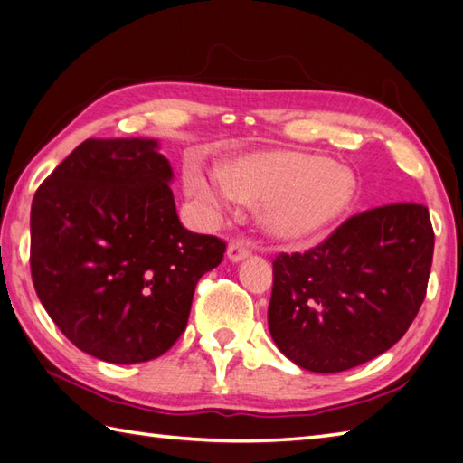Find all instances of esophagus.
I'll use <instances>...</instances> for the list:
<instances>
[{
    "mask_svg": "<svg viewBox=\"0 0 463 463\" xmlns=\"http://www.w3.org/2000/svg\"><path fill=\"white\" fill-rule=\"evenodd\" d=\"M226 252H229V259L232 262L247 259L250 255V242L249 241H232L229 244V250H226Z\"/></svg>",
    "mask_w": 463,
    "mask_h": 463,
    "instance_id": "obj_1",
    "label": "esophagus"
}]
</instances>
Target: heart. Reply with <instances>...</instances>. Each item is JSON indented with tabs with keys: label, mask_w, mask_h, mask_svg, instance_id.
Instances as JSON below:
<instances>
[{
	"label": "heart",
	"mask_w": 463,
	"mask_h": 463,
	"mask_svg": "<svg viewBox=\"0 0 463 463\" xmlns=\"http://www.w3.org/2000/svg\"><path fill=\"white\" fill-rule=\"evenodd\" d=\"M188 194L211 216H222L241 201L265 203L262 222L280 239H309L337 222L355 198L353 172L317 154L259 152L222 172L188 166Z\"/></svg>",
	"instance_id": "heart-1"
}]
</instances>
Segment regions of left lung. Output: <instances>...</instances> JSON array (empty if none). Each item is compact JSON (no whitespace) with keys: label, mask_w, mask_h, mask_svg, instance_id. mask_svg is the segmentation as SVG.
Wrapping results in <instances>:
<instances>
[{"label":"left lung","mask_w":463,"mask_h":463,"mask_svg":"<svg viewBox=\"0 0 463 463\" xmlns=\"http://www.w3.org/2000/svg\"><path fill=\"white\" fill-rule=\"evenodd\" d=\"M433 239L428 206L393 203L349 216L309 250L279 252L269 305L277 347L315 373L393 347L428 291Z\"/></svg>","instance_id":"8db88e82"}]
</instances>
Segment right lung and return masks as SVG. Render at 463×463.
Instances as JSON below:
<instances>
[{"label":"right lung","instance_id":"add662e5","mask_svg":"<svg viewBox=\"0 0 463 463\" xmlns=\"http://www.w3.org/2000/svg\"><path fill=\"white\" fill-rule=\"evenodd\" d=\"M156 140H84L35 190L32 280L81 351L142 364L186 329L198 279L226 242L186 231Z\"/></svg>","mask_w":463,"mask_h":463}]
</instances>
